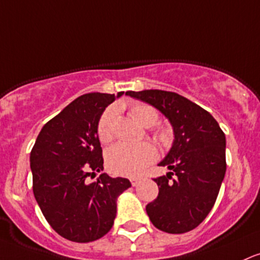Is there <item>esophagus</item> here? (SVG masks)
<instances>
[{
  "label": "esophagus",
  "mask_w": 260,
  "mask_h": 260,
  "mask_svg": "<svg viewBox=\"0 0 260 260\" xmlns=\"http://www.w3.org/2000/svg\"><path fill=\"white\" fill-rule=\"evenodd\" d=\"M141 182V179L138 178H131V184H132V186H137V185Z\"/></svg>",
  "instance_id": "34e87169"
}]
</instances>
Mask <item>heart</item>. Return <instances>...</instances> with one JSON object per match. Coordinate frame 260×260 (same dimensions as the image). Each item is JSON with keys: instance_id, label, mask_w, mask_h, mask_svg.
Here are the masks:
<instances>
[{"instance_id": "obj_1", "label": "heart", "mask_w": 260, "mask_h": 260, "mask_svg": "<svg viewBox=\"0 0 260 260\" xmlns=\"http://www.w3.org/2000/svg\"><path fill=\"white\" fill-rule=\"evenodd\" d=\"M129 115L143 127H153L158 123L159 113L153 106L147 104H135L129 108ZM115 110L105 111L99 122L98 135L101 143H110L113 139L112 123ZM169 132L165 129L155 131L158 141H169ZM156 150L149 143H117L106 152L107 169L112 174L122 176H135L155 160Z\"/></svg>"}]
</instances>
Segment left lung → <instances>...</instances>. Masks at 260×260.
Returning <instances> with one entry per match:
<instances>
[{"mask_svg": "<svg viewBox=\"0 0 260 260\" xmlns=\"http://www.w3.org/2000/svg\"><path fill=\"white\" fill-rule=\"evenodd\" d=\"M125 95L152 105L169 119L174 142L159 162L169 169L154 179L158 198L147 205L158 230L185 233L206 218L226 174V137L215 118L184 96L162 90L128 91ZM176 179L171 180V176Z\"/></svg>", "mask_w": 260, "mask_h": 260, "instance_id": "8db88e82", "label": "left lung"}]
</instances>
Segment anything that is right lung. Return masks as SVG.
<instances>
[{"label": "right lung", "mask_w": 260, "mask_h": 260, "mask_svg": "<svg viewBox=\"0 0 260 260\" xmlns=\"http://www.w3.org/2000/svg\"><path fill=\"white\" fill-rule=\"evenodd\" d=\"M124 92L82 95L44 124L30 152L33 193L58 235L78 243L104 237L113 226L117 198L131 187L104 170L98 135L105 108ZM90 183L87 178L94 177Z\"/></svg>", "instance_id": "obj_1"}]
</instances>
